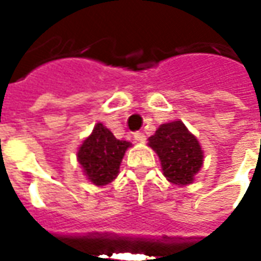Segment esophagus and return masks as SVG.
<instances>
[{"mask_svg":"<svg viewBox=\"0 0 261 261\" xmlns=\"http://www.w3.org/2000/svg\"><path fill=\"white\" fill-rule=\"evenodd\" d=\"M134 138H136V141L138 142H145V136H144L142 133H136V134H134Z\"/></svg>","mask_w":261,"mask_h":261,"instance_id":"obj_1","label":"esophagus"}]
</instances>
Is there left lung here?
Listing matches in <instances>:
<instances>
[{"mask_svg": "<svg viewBox=\"0 0 261 261\" xmlns=\"http://www.w3.org/2000/svg\"><path fill=\"white\" fill-rule=\"evenodd\" d=\"M148 145L158 155L164 176L176 186H187L196 180L204 164V151L197 137L180 120L159 125Z\"/></svg>", "mask_w": 261, "mask_h": 261, "instance_id": "left-lung-1", "label": "left lung"}]
</instances>
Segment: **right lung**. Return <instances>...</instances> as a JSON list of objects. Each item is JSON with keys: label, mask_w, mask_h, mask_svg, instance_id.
Returning <instances> with one entry per match:
<instances>
[{"label": "right lung", "mask_w": 261, "mask_h": 261, "mask_svg": "<svg viewBox=\"0 0 261 261\" xmlns=\"http://www.w3.org/2000/svg\"><path fill=\"white\" fill-rule=\"evenodd\" d=\"M131 142L117 140L102 123H96L78 148L76 159L86 179L95 186H106L117 177L120 165Z\"/></svg>", "instance_id": "right-lung-1"}]
</instances>
